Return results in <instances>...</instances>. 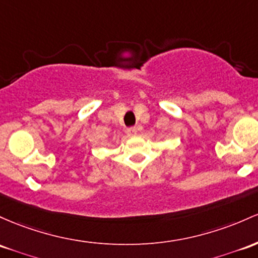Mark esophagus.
<instances>
[{
	"mask_svg": "<svg viewBox=\"0 0 258 258\" xmlns=\"http://www.w3.org/2000/svg\"><path fill=\"white\" fill-rule=\"evenodd\" d=\"M137 132H138L137 127H130V128L126 130V134L128 137H135V136L137 135Z\"/></svg>",
	"mask_w": 258,
	"mask_h": 258,
	"instance_id": "esophagus-1",
	"label": "esophagus"
}]
</instances>
